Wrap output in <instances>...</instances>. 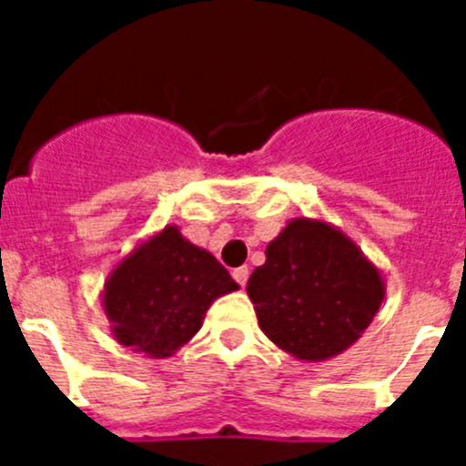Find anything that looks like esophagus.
<instances>
[{"label": "esophagus", "mask_w": 466, "mask_h": 466, "mask_svg": "<svg viewBox=\"0 0 466 466\" xmlns=\"http://www.w3.org/2000/svg\"><path fill=\"white\" fill-rule=\"evenodd\" d=\"M233 278H236V282L240 284V287H245L247 278H249V268H247V266H240V268L233 270Z\"/></svg>", "instance_id": "obj_1"}]
</instances>
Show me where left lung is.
Returning <instances> with one entry per match:
<instances>
[{
	"label": "left lung",
	"mask_w": 466,
	"mask_h": 466,
	"mask_svg": "<svg viewBox=\"0 0 466 466\" xmlns=\"http://www.w3.org/2000/svg\"><path fill=\"white\" fill-rule=\"evenodd\" d=\"M261 331L300 361H327L361 339L385 300L380 268L324 219L299 217L247 282Z\"/></svg>",
	"instance_id": "obj_1"
}]
</instances>
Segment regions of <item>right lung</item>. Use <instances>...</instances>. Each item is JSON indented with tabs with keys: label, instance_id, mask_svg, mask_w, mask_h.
<instances>
[{
	"label": "right lung",
	"instance_id": "right-lung-1",
	"mask_svg": "<svg viewBox=\"0 0 466 466\" xmlns=\"http://www.w3.org/2000/svg\"><path fill=\"white\" fill-rule=\"evenodd\" d=\"M240 289L208 249L170 224L121 258L102 287L111 336L133 352L166 360L200 331L219 296Z\"/></svg>",
	"mask_w": 466,
	"mask_h": 466
}]
</instances>
